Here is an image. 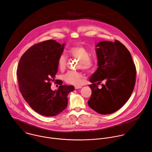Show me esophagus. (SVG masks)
Wrapping results in <instances>:
<instances>
[{"label":"esophagus","instance_id":"obj_1","mask_svg":"<svg viewBox=\"0 0 152 152\" xmlns=\"http://www.w3.org/2000/svg\"><path fill=\"white\" fill-rule=\"evenodd\" d=\"M82 88V86H75V88L76 89V90H77V89H80V88Z\"/></svg>","mask_w":152,"mask_h":152}]
</instances>
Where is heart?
<instances>
[{"mask_svg": "<svg viewBox=\"0 0 152 152\" xmlns=\"http://www.w3.org/2000/svg\"><path fill=\"white\" fill-rule=\"evenodd\" d=\"M69 53L72 57L80 60L79 67L85 70H89L93 66L94 61L90 57V53L82 46H73L70 48ZM67 58L66 56L62 54L58 59V67L60 71L64 72L66 69ZM83 75L82 73L75 71H69L64 76V79L67 83L79 85L82 83Z\"/></svg>", "mask_w": 152, "mask_h": 152, "instance_id": "b5f03b06", "label": "heart"}]
</instances>
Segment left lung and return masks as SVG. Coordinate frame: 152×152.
Returning a JSON list of instances; mask_svg holds the SVG:
<instances>
[{
	"label": "left lung",
	"mask_w": 152,
	"mask_h": 152,
	"mask_svg": "<svg viewBox=\"0 0 152 152\" xmlns=\"http://www.w3.org/2000/svg\"><path fill=\"white\" fill-rule=\"evenodd\" d=\"M96 47L98 68L90 79L92 94L88 103L100 114H110L131 97L135 84V66L129 51L117 40L102 41ZM102 80L106 83L99 89L97 85Z\"/></svg>",
	"instance_id": "left-lung-1"
}]
</instances>
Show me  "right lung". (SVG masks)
Here are the masks:
<instances>
[{"label": "right lung", "mask_w": 152, "mask_h": 152, "mask_svg": "<svg viewBox=\"0 0 152 152\" xmlns=\"http://www.w3.org/2000/svg\"><path fill=\"white\" fill-rule=\"evenodd\" d=\"M64 46L54 39L37 43L23 53L18 63L19 90L29 105L42 115L53 117L63 111L68 104V94L75 90L72 85L62 84L57 90L50 88Z\"/></svg>", "instance_id": "obj_1"}]
</instances>
